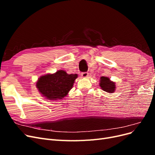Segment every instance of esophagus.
I'll use <instances>...</instances> for the list:
<instances>
[{
  "instance_id": "1",
  "label": "esophagus",
  "mask_w": 155,
  "mask_h": 155,
  "mask_svg": "<svg viewBox=\"0 0 155 155\" xmlns=\"http://www.w3.org/2000/svg\"><path fill=\"white\" fill-rule=\"evenodd\" d=\"M81 76L83 78H87L88 76V74L87 72H83L81 73Z\"/></svg>"
}]
</instances>
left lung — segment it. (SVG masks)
<instances>
[{"label":"left lung","mask_w":155,"mask_h":155,"mask_svg":"<svg viewBox=\"0 0 155 155\" xmlns=\"http://www.w3.org/2000/svg\"><path fill=\"white\" fill-rule=\"evenodd\" d=\"M100 86L101 87L103 91H104L107 92L113 93L115 91V83L113 81H111L110 80V79L108 77H101Z\"/></svg>","instance_id":"left-lung-1"}]
</instances>
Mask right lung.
<instances>
[{"instance_id":"right-lung-1","label":"right lung","mask_w":155,"mask_h":155,"mask_svg":"<svg viewBox=\"0 0 155 155\" xmlns=\"http://www.w3.org/2000/svg\"><path fill=\"white\" fill-rule=\"evenodd\" d=\"M78 74H68L64 70L41 76L36 83L41 94L50 100H61L73 87Z\"/></svg>"}]
</instances>
